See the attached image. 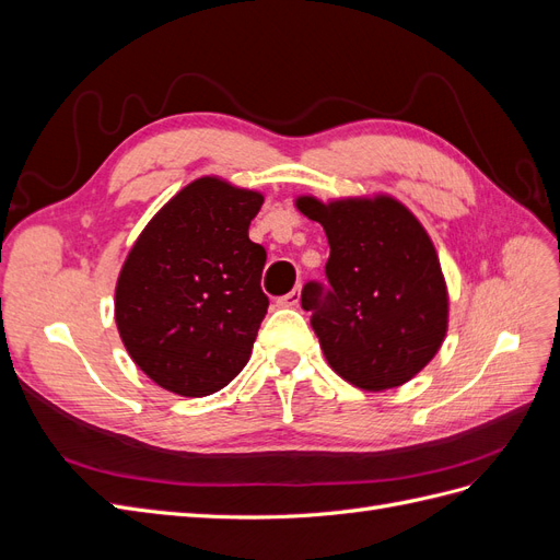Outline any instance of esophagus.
<instances>
[{"instance_id": "esophagus-1", "label": "esophagus", "mask_w": 560, "mask_h": 560, "mask_svg": "<svg viewBox=\"0 0 560 560\" xmlns=\"http://www.w3.org/2000/svg\"><path fill=\"white\" fill-rule=\"evenodd\" d=\"M299 301H301V287H294V290L290 294H284L278 303H280V306H284V308H296Z\"/></svg>"}]
</instances>
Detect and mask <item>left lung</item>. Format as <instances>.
I'll list each match as a JSON object with an SVG mask.
<instances>
[{"instance_id":"obj_1","label":"left lung","mask_w":560,"mask_h":560,"mask_svg":"<svg viewBox=\"0 0 560 560\" xmlns=\"http://www.w3.org/2000/svg\"><path fill=\"white\" fill-rule=\"evenodd\" d=\"M294 206L322 224L331 249V292L322 296L315 282L301 292L329 366L366 393L409 383L448 331V287L430 233L383 191L329 200L308 194Z\"/></svg>"}]
</instances>
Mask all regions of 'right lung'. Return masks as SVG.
<instances>
[{"label": "right lung", "mask_w": 560, "mask_h": 560, "mask_svg": "<svg viewBox=\"0 0 560 560\" xmlns=\"http://www.w3.org/2000/svg\"><path fill=\"white\" fill-rule=\"evenodd\" d=\"M261 206L257 189L198 177L132 243L114 319L132 362L163 389L208 397L247 364L268 311L266 249L247 233Z\"/></svg>", "instance_id": "add662e5"}]
</instances>
